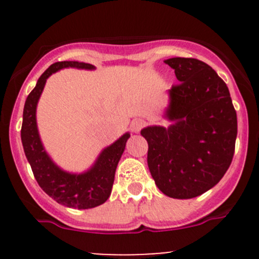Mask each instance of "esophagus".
<instances>
[{
  "label": "esophagus",
  "instance_id": "esophagus-1",
  "mask_svg": "<svg viewBox=\"0 0 259 259\" xmlns=\"http://www.w3.org/2000/svg\"><path fill=\"white\" fill-rule=\"evenodd\" d=\"M145 125H146V121H145L144 119H140V118H138V119H134L132 121V129H133V132H135V133H139Z\"/></svg>",
  "mask_w": 259,
  "mask_h": 259
}]
</instances>
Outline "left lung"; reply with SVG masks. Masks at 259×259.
I'll use <instances>...</instances> for the list:
<instances>
[{"label":"left lung","mask_w":259,"mask_h":259,"mask_svg":"<svg viewBox=\"0 0 259 259\" xmlns=\"http://www.w3.org/2000/svg\"><path fill=\"white\" fill-rule=\"evenodd\" d=\"M180 84L169 90L165 117L170 126L141 130L147 140V164L164 195L192 198L212 189L227 173L235 152L236 111L227 84L196 58L164 61Z\"/></svg>","instance_id":"8db88e82"}]
</instances>
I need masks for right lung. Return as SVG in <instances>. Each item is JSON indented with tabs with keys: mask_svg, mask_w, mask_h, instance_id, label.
Wrapping results in <instances>:
<instances>
[{
	"mask_svg": "<svg viewBox=\"0 0 259 259\" xmlns=\"http://www.w3.org/2000/svg\"><path fill=\"white\" fill-rule=\"evenodd\" d=\"M75 67L94 69V65L79 62L64 61L50 65L37 80V84L28 95L23 111L20 130L23 147L32 173L41 189L58 203L70 208L88 209L105 203L111 195L115 169L124 152L130 134H124L119 140L102 151L96 163L84 174H70L59 169L47 156L41 144L36 126V105L46 79L62 68Z\"/></svg>",
	"mask_w": 259,
	"mask_h": 259,
	"instance_id": "add662e5",
	"label": "right lung"
}]
</instances>
